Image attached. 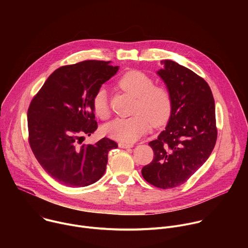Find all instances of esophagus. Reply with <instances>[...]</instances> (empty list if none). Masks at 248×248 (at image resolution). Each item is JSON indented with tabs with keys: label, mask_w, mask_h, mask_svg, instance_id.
Here are the masks:
<instances>
[{
	"label": "esophagus",
	"mask_w": 248,
	"mask_h": 248,
	"mask_svg": "<svg viewBox=\"0 0 248 248\" xmlns=\"http://www.w3.org/2000/svg\"><path fill=\"white\" fill-rule=\"evenodd\" d=\"M119 147H121V148H131V147H133V144L125 143V142H119Z\"/></svg>",
	"instance_id": "34e87169"
}]
</instances>
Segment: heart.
Segmentation results:
<instances>
[{
    "instance_id": "b5f03b06",
    "label": "heart",
    "mask_w": 248,
    "mask_h": 248,
    "mask_svg": "<svg viewBox=\"0 0 248 248\" xmlns=\"http://www.w3.org/2000/svg\"><path fill=\"white\" fill-rule=\"evenodd\" d=\"M149 76L132 70L124 74L119 80V86L137 99L134 116L117 119L103 127V132L123 142H134L153 124H166L171 114L172 99L170 90L164 85H154ZM93 111L101 120L110 118L107 92L100 88L93 97Z\"/></svg>"
}]
</instances>
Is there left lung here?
<instances>
[{
  "label": "left lung",
  "instance_id": "8db88e82",
  "mask_svg": "<svg viewBox=\"0 0 248 248\" xmlns=\"http://www.w3.org/2000/svg\"><path fill=\"white\" fill-rule=\"evenodd\" d=\"M158 75L167 84L172 109L166 129L149 142L152 162L141 170L150 185L172 188L185 184L213 151L218 130L208 83L189 68L166 60Z\"/></svg>",
  "mask_w": 248,
  "mask_h": 248
}]
</instances>
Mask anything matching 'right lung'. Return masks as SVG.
Returning a JSON list of instances; mask_svg holds the SVG:
<instances>
[{
	"instance_id": "add662e5",
	"label": "right lung",
	"mask_w": 248,
	"mask_h": 248,
	"mask_svg": "<svg viewBox=\"0 0 248 248\" xmlns=\"http://www.w3.org/2000/svg\"><path fill=\"white\" fill-rule=\"evenodd\" d=\"M110 62L89 60L62 65L33 97L27 112L28 142L41 167L58 183L83 187L102 178L108 153L118 147L103 137L81 144L98 127L92 101L101 85L118 72Z\"/></svg>"
}]
</instances>
